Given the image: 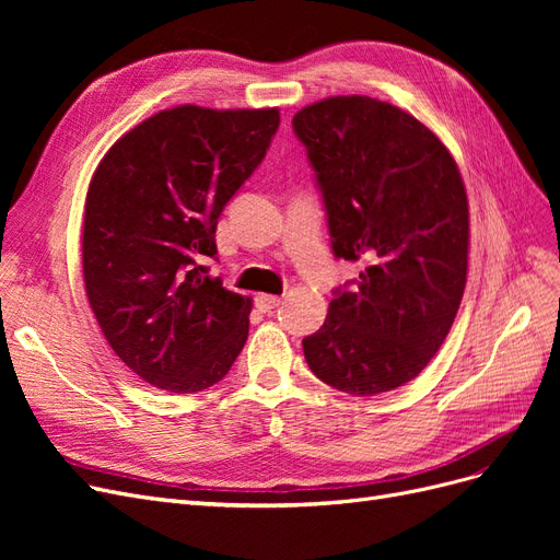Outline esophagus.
<instances>
[{"instance_id": "34e87169", "label": "esophagus", "mask_w": 560, "mask_h": 560, "mask_svg": "<svg viewBox=\"0 0 560 560\" xmlns=\"http://www.w3.org/2000/svg\"><path fill=\"white\" fill-rule=\"evenodd\" d=\"M257 306L261 308V311H273V308H278L280 306V296H276V294H257Z\"/></svg>"}]
</instances>
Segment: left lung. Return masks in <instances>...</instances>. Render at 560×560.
<instances>
[{
    "mask_svg": "<svg viewBox=\"0 0 560 560\" xmlns=\"http://www.w3.org/2000/svg\"><path fill=\"white\" fill-rule=\"evenodd\" d=\"M292 126L325 200L334 257L360 261L303 338L313 374L348 395L389 393L442 348L467 282L469 208L436 135L399 107L338 95Z\"/></svg>",
    "mask_w": 560,
    "mask_h": 560,
    "instance_id": "8db88e82",
    "label": "left lung"
}]
</instances>
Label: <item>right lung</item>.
Wrapping results in <instances>:
<instances>
[{
    "label": "right lung",
    "instance_id": "1",
    "mask_svg": "<svg viewBox=\"0 0 560 560\" xmlns=\"http://www.w3.org/2000/svg\"><path fill=\"white\" fill-rule=\"evenodd\" d=\"M280 126L273 109L182 105L135 126L100 161L83 212V282L107 343L149 385L222 381L252 301L208 276L217 222Z\"/></svg>",
    "mask_w": 560,
    "mask_h": 560
}]
</instances>
